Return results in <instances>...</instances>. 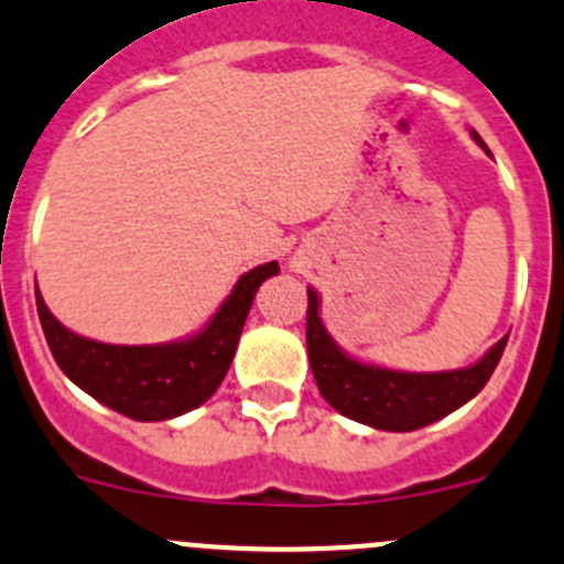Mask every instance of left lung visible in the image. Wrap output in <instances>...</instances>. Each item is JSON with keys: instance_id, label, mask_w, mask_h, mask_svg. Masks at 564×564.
<instances>
[{"instance_id": "obj_1", "label": "left lung", "mask_w": 564, "mask_h": 564, "mask_svg": "<svg viewBox=\"0 0 564 564\" xmlns=\"http://www.w3.org/2000/svg\"><path fill=\"white\" fill-rule=\"evenodd\" d=\"M478 145L481 138L473 132ZM486 148V145H484ZM307 359L318 391L335 411L376 430L411 432L448 416L486 387L508 337L497 340L481 361L452 372H397L361 365L332 343L318 318V294L307 289Z\"/></svg>"}]
</instances>
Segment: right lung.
Here are the masks:
<instances>
[{"mask_svg": "<svg viewBox=\"0 0 564 564\" xmlns=\"http://www.w3.org/2000/svg\"><path fill=\"white\" fill-rule=\"evenodd\" d=\"M281 270L253 267L237 281L197 337L167 346H108L75 335L53 318L37 292V313L47 348L64 376L112 411L138 422H164L199 408L221 387L257 289Z\"/></svg>", "mask_w": 564, "mask_h": 564, "instance_id": "obj_1", "label": "right lung"}]
</instances>
